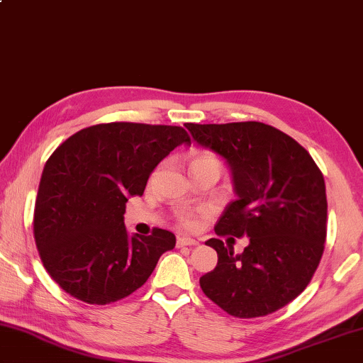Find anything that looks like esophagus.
<instances>
[{
	"label": "esophagus",
	"instance_id": "obj_1",
	"mask_svg": "<svg viewBox=\"0 0 363 363\" xmlns=\"http://www.w3.org/2000/svg\"><path fill=\"white\" fill-rule=\"evenodd\" d=\"M199 242H196L194 238H189V237H178L177 238V245L178 247H194V245H198Z\"/></svg>",
	"mask_w": 363,
	"mask_h": 363
}]
</instances>
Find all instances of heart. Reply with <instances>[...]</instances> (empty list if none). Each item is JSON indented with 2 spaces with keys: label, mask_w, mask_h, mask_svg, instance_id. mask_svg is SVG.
Listing matches in <instances>:
<instances>
[{
  "label": "heart",
  "mask_w": 363,
  "mask_h": 363,
  "mask_svg": "<svg viewBox=\"0 0 363 363\" xmlns=\"http://www.w3.org/2000/svg\"><path fill=\"white\" fill-rule=\"evenodd\" d=\"M198 164H216V165H219V160H217L214 155L209 154V152H196V154H193L189 167L198 165ZM203 213H204V211H201V209H193V208H188V206H182V208H178L175 211V219L183 228H188V230H194V228H198V225H199V220H201V216H203Z\"/></svg>",
  "instance_id": "b5f03b06"
}]
</instances>
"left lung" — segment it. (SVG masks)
<instances>
[{
  "label": "left lung",
  "instance_id": "1",
  "mask_svg": "<svg viewBox=\"0 0 363 363\" xmlns=\"http://www.w3.org/2000/svg\"><path fill=\"white\" fill-rule=\"evenodd\" d=\"M185 126L232 172L237 198L216 233L250 238L240 255L219 238L206 242L217 252V266L199 279L201 289L232 316L274 313L305 291L325 252L321 170L295 139L259 121Z\"/></svg>",
  "mask_w": 363,
  "mask_h": 363
}]
</instances>
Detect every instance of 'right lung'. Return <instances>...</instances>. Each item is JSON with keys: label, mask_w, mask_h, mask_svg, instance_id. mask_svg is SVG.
Segmentation results:
<instances>
[{"label": "right lung", "mask_w": 363, "mask_h": 363, "mask_svg": "<svg viewBox=\"0 0 363 363\" xmlns=\"http://www.w3.org/2000/svg\"><path fill=\"white\" fill-rule=\"evenodd\" d=\"M182 126L102 123L69 136L50 155L38 185L33 237L45 269L66 294L107 305L138 291L175 235H130L123 214L149 175L180 144Z\"/></svg>", "instance_id": "add662e5"}]
</instances>
